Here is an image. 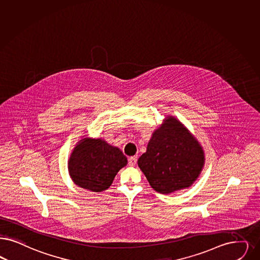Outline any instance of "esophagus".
Returning <instances> with one entry per match:
<instances>
[{
    "label": "esophagus",
    "instance_id": "34e87169",
    "mask_svg": "<svg viewBox=\"0 0 260 260\" xmlns=\"http://www.w3.org/2000/svg\"><path fill=\"white\" fill-rule=\"evenodd\" d=\"M136 161H137V156H131V157L128 158V165H129L131 167L135 166Z\"/></svg>",
    "mask_w": 260,
    "mask_h": 260
}]
</instances>
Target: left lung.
Masks as SVG:
<instances>
[{
	"instance_id": "8db88e82",
	"label": "left lung",
	"mask_w": 260,
	"mask_h": 260,
	"mask_svg": "<svg viewBox=\"0 0 260 260\" xmlns=\"http://www.w3.org/2000/svg\"><path fill=\"white\" fill-rule=\"evenodd\" d=\"M205 162L201 144L184 124L167 116L137 160L150 186L162 194L190 187Z\"/></svg>"
}]
</instances>
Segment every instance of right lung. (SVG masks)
Wrapping results in <instances>:
<instances>
[{"label": "right lung", "mask_w": 260, "mask_h": 260, "mask_svg": "<svg viewBox=\"0 0 260 260\" xmlns=\"http://www.w3.org/2000/svg\"><path fill=\"white\" fill-rule=\"evenodd\" d=\"M126 165V156L118 147L102 138L85 137L73 148L68 169L76 186L101 192L111 186L119 170Z\"/></svg>", "instance_id": "1"}]
</instances>
